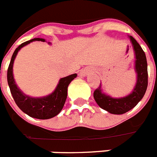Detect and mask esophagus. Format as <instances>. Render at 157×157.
Wrapping results in <instances>:
<instances>
[{"label":"esophagus","mask_w":157,"mask_h":157,"mask_svg":"<svg viewBox=\"0 0 157 157\" xmlns=\"http://www.w3.org/2000/svg\"><path fill=\"white\" fill-rule=\"evenodd\" d=\"M90 71H92V69L91 68L85 69V70H83V71H81V76H86V75H87V73H88V72H90Z\"/></svg>","instance_id":"34e87169"}]
</instances>
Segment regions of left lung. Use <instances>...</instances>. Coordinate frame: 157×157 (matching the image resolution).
<instances>
[{"instance_id":"1","label":"left lung","mask_w":157,"mask_h":157,"mask_svg":"<svg viewBox=\"0 0 157 157\" xmlns=\"http://www.w3.org/2000/svg\"><path fill=\"white\" fill-rule=\"evenodd\" d=\"M129 40L134 52V70L137 74L136 84L131 93L121 98H113L105 94L102 89V85L94 92V98L97 104L102 109L111 114L121 115L134 108L142 98H144L147 88V63L145 53L131 36Z\"/></svg>"}]
</instances>
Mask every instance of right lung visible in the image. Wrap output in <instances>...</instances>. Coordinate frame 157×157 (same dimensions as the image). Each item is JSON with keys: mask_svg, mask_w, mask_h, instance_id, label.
I'll return each mask as SVG.
<instances>
[{"mask_svg": "<svg viewBox=\"0 0 157 157\" xmlns=\"http://www.w3.org/2000/svg\"><path fill=\"white\" fill-rule=\"evenodd\" d=\"M36 40L43 41V42L45 41V39L43 38H34L21 44L18 48H16V50H14L12 55L10 65H9L8 71H7V81H8L9 87L10 90L11 94L13 96V100L17 106L24 113L36 119H50L57 116L63 109L65 101L67 99V87L71 81L77 76V74H72V75L60 79L55 90L52 93L46 96L31 97L25 94L18 88L13 78V62L18 51L22 48ZM49 44L50 45L51 43L49 42Z\"/></svg>", "mask_w": 157, "mask_h": 157, "instance_id": "right-lung-1", "label": "right lung"}]
</instances>
